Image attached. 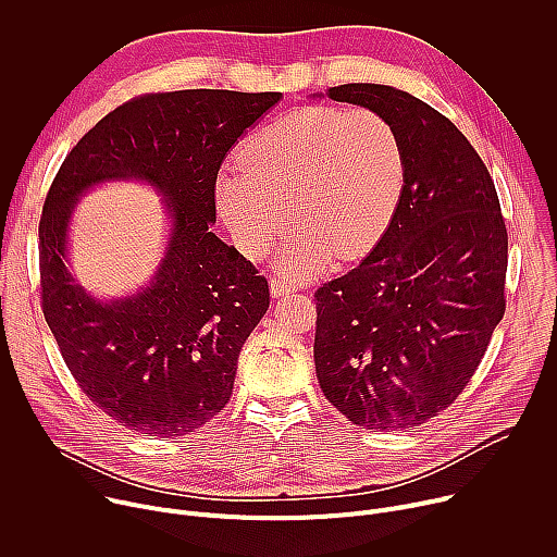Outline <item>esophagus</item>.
I'll list each match as a JSON object with an SVG mask.
<instances>
[{
	"mask_svg": "<svg viewBox=\"0 0 557 557\" xmlns=\"http://www.w3.org/2000/svg\"><path fill=\"white\" fill-rule=\"evenodd\" d=\"M297 286L295 282L290 280H284V277H271V295L273 297H282V295H288L293 293Z\"/></svg>",
	"mask_w": 557,
	"mask_h": 557,
	"instance_id": "1",
	"label": "esophagus"
}]
</instances>
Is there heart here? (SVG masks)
<instances>
[{"mask_svg": "<svg viewBox=\"0 0 557 557\" xmlns=\"http://www.w3.org/2000/svg\"><path fill=\"white\" fill-rule=\"evenodd\" d=\"M243 170L215 183L222 220L249 258H260L288 226L280 269L308 277L335 256L368 253L389 226L406 185V149L396 127L368 108L312 106L258 129L240 149Z\"/></svg>", "mask_w": 557, "mask_h": 557, "instance_id": "1", "label": "heart"}]
</instances>
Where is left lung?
I'll use <instances>...</instances> for the list:
<instances>
[{
	"label": "left lung",
	"mask_w": 557,
	"mask_h": 557,
	"mask_svg": "<svg viewBox=\"0 0 557 557\" xmlns=\"http://www.w3.org/2000/svg\"><path fill=\"white\" fill-rule=\"evenodd\" d=\"M326 97L396 127L406 185L370 256L314 290L317 379L355 425L414 428L458 399L505 314L500 200L479 151L421 99L376 84Z\"/></svg>",
	"instance_id": "8db88e82"
}]
</instances>
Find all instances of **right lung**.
Wrapping results in <instances>:
<instances>
[{"mask_svg": "<svg viewBox=\"0 0 557 557\" xmlns=\"http://www.w3.org/2000/svg\"><path fill=\"white\" fill-rule=\"evenodd\" d=\"M280 92H149L103 116L61 163L39 220L41 308L88 399L119 425L174 438L231 399L237 357L269 308V282L215 222L226 151ZM136 177L166 196L169 256L136 296L101 302L69 275L66 224L92 184Z\"/></svg>", "mask_w": 557, "mask_h": 557, "instance_id": "add662e5", "label": "right lung"}]
</instances>
